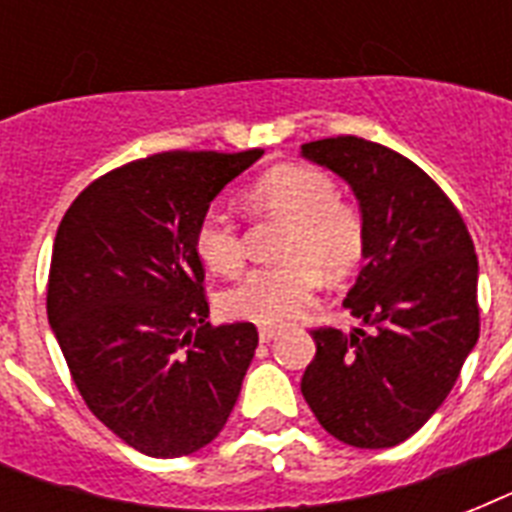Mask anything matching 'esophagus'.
I'll use <instances>...</instances> for the list:
<instances>
[{
  "mask_svg": "<svg viewBox=\"0 0 512 512\" xmlns=\"http://www.w3.org/2000/svg\"><path fill=\"white\" fill-rule=\"evenodd\" d=\"M279 332L281 329H276V327H260V342L276 340V337H279Z\"/></svg>",
  "mask_w": 512,
  "mask_h": 512,
  "instance_id": "1",
  "label": "esophagus"
}]
</instances>
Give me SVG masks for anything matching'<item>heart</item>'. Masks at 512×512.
<instances>
[{
	"label": "heart",
	"mask_w": 512,
	"mask_h": 512,
	"mask_svg": "<svg viewBox=\"0 0 512 512\" xmlns=\"http://www.w3.org/2000/svg\"><path fill=\"white\" fill-rule=\"evenodd\" d=\"M257 215L287 223L279 255L284 263L249 271L223 295L225 316L255 324H284L311 303L327 279L356 271L366 249V225L356 207L337 199V183L311 164H281L247 191ZM193 247L201 263L231 276L244 265V233L231 209L212 204L199 217Z\"/></svg>",
	"instance_id": "1"
}]
</instances>
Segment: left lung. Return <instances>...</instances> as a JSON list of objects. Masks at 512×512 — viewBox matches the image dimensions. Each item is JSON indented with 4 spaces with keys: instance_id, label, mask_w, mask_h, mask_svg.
I'll return each mask as SVG.
<instances>
[{
    "instance_id": "8db88e82",
    "label": "left lung",
    "mask_w": 512,
    "mask_h": 512,
    "mask_svg": "<svg viewBox=\"0 0 512 512\" xmlns=\"http://www.w3.org/2000/svg\"><path fill=\"white\" fill-rule=\"evenodd\" d=\"M303 156L361 204L366 265L342 305L366 329H313L300 390L342 444L396 446L444 404L481 332L473 239L436 180L380 143L340 135L305 143Z\"/></svg>"
}]
</instances>
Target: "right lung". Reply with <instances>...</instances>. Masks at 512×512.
<instances>
[{
    "label": "right lung",
    "instance_id": "right-lung-1",
    "mask_svg": "<svg viewBox=\"0 0 512 512\" xmlns=\"http://www.w3.org/2000/svg\"><path fill=\"white\" fill-rule=\"evenodd\" d=\"M260 156L135 159L92 180L58 225L50 327L87 409L148 457H183L217 438L255 356V324L207 321L193 231Z\"/></svg>",
    "mask_w": 512,
    "mask_h": 512
}]
</instances>
